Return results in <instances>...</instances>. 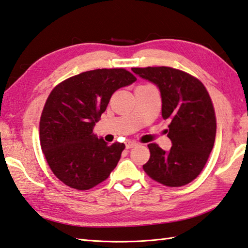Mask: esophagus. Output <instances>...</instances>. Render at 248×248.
Here are the masks:
<instances>
[{
	"instance_id": "1",
	"label": "esophagus",
	"mask_w": 248,
	"mask_h": 248,
	"mask_svg": "<svg viewBox=\"0 0 248 248\" xmlns=\"http://www.w3.org/2000/svg\"><path fill=\"white\" fill-rule=\"evenodd\" d=\"M135 146H137V143L132 142V140H127V142H125V147H127L128 149L133 148V147H135Z\"/></svg>"
}]
</instances>
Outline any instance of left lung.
<instances>
[{"instance_id":"obj_1","label":"left lung","mask_w":248,"mask_h":248,"mask_svg":"<svg viewBox=\"0 0 248 248\" xmlns=\"http://www.w3.org/2000/svg\"><path fill=\"white\" fill-rule=\"evenodd\" d=\"M131 70L158 87L162 117L171 121L167 130L171 149L149 144L150 158L144 171L164 186L187 185L201 173L214 146L216 118L208 92L200 80L172 67Z\"/></svg>"}]
</instances>
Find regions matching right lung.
Returning a JSON list of instances; mask_svg holds the SVG:
<instances>
[{"label":"right lung","instance_id":"right-lung-1","mask_svg":"<svg viewBox=\"0 0 248 248\" xmlns=\"http://www.w3.org/2000/svg\"><path fill=\"white\" fill-rule=\"evenodd\" d=\"M137 80L124 69L80 73L53 89L40 121L41 146L53 174L71 188L88 190L117 166L124 143L108 145L92 133L116 90Z\"/></svg>","mask_w":248,"mask_h":248}]
</instances>
